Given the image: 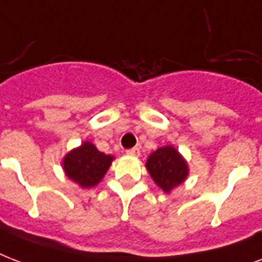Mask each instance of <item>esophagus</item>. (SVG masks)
Returning a JSON list of instances; mask_svg holds the SVG:
<instances>
[{
  "label": "esophagus",
  "mask_w": 262,
  "mask_h": 262,
  "mask_svg": "<svg viewBox=\"0 0 262 262\" xmlns=\"http://www.w3.org/2000/svg\"><path fill=\"white\" fill-rule=\"evenodd\" d=\"M126 154H127V155H130V156H139L140 155V148L139 147L130 148V149H127Z\"/></svg>",
  "instance_id": "esophagus-1"
}]
</instances>
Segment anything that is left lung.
Returning a JSON list of instances; mask_svg holds the SVG:
<instances>
[{
    "label": "left lung",
    "instance_id": "left-lung-1",
    "mask_svg": "<svg viewBox=\"0 0 262 262\" xmlns=\"http://www.w3.org/2000/svg\"><path fill=\"white\" fill-rule=\"evenodd\" d=\"M145 166L156 185L166 193L181 185L189 175L186 160L171 145L158 148L152 152Z\"/></svg>",
    "mask_w": 262,
    "mask_h": 262
}]
</instances>
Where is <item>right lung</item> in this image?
Masks as SVG:
<instances>
[{"label": "right lung", "instance_id": "add662e5", "mask_svg": "<svg viewBox=\"0 0 262 262\" xmlns=\"http://www.w3.org/2000/svg\"><path fill=\"white\" fill-rule=\"evenodd\" d=\"M114 156L98 151L90 141L68 152L62 160L63 171L80 187L96 186L110 168Z\"/></svg>", "mask_w": 262, "mask_h": 262}]
</instances>
